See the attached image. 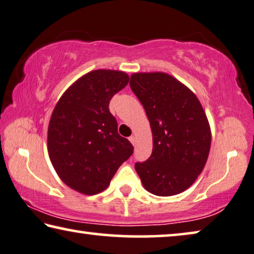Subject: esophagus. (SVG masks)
Here are the masks:
<instances>
[{
  "instance_id": "34e87169",
  "label": "esophagus",
  "mask_w": 254,
  "mask_h": 254,
  "mask_svg": "<svg viewBox=\"0 0 254 254\" xmlns=\"http://www.w3.org/2000/svg\"><path fill=\"white\" fill-rule=\"evenodd\" d=\"M128 140H130V142H131L132 144L135 143V136H134V135H131L130 138H128Z\"/></svg>"
}]
</instances>
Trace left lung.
<instances>
[{
    "label": "left lung",
    "mask_w": 254,
    "mask_h": 254,
    "mask_svg": "<svg viewBox=\"0 0 254 254\" xmlns=\"http://www.w3.org/2000/svg\"><path fill=\"white\" fill-rule=\"evenodd\" d=\"M130 87L146 111L154 143L151 156L135 163V171L152 194H179L207 163L211 131L206 113L187 86L164 72L133 73Z\"/></svg>",
    "instance_id": "8db88e82"
}]
</instances>
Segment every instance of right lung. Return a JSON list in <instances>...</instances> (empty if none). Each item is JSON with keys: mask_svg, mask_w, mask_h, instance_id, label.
<instances>
[{"mask_svg": "<svg viewBox=\"0 0 254 254\" xmlns=\"http://www.w3.org/2000/svg\"><path fill=\"white\" fill-rule=\"evenodd\" d=\"M128 75L95 70L67 88L52 113L48 156L64 183L83 194H97L110 185L133 146L118 132L110 100L127 86Z\"/></svg>", "mask_w": 254, "mask_h": 254, "instance_id": "1", "label": "right lung"}]
</instances>
